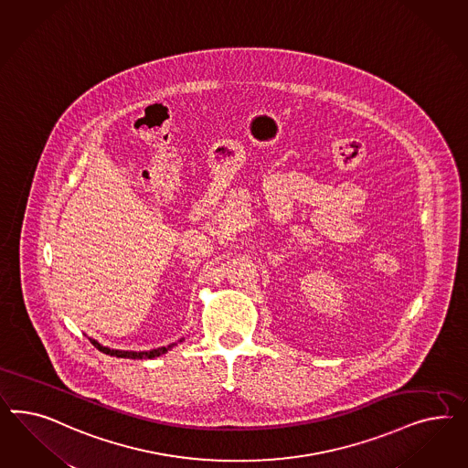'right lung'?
Here are the masks:
<instances>
[{"label": "right lung", "instance_id": "right-lung-1", "mask_svg": "<svg viewBox=\"0 0 468 468\" xmlns=\"http://www.w3.org/2000/svg\"><path fill=\"white\" fill-rule=\"evenodd\" d=\"M90 343L102 352V354L112 355V356H120V358H154V356H159L161 354H166L168 352V348L166 346H163V348H157V350H151V352H122V350H112V348H108V346H102L96 340H90Z\"/></svg>", "mask_w": 468, "mask_h": 468}]
</instances>
